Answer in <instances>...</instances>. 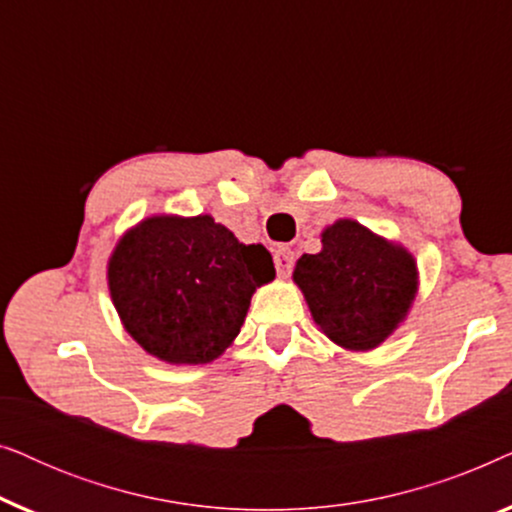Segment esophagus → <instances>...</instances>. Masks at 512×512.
Returning <instances> with one entry per match:
<instances>
[{
  "instance_id": "obj_1",
  "label": "esophagus",
  "mask_w": 512,
  "mask_h": 512,
  "mask_svg": "<svg viewBox=\"0 0 512 512\" xmlns=\"http://www.w3.org/2000/svg\"><path fill=\"white\" fill-rule=\"evenodd\" d=\"M293 251L291 249H277L275 251V265H277V272L279 277H289V272L293 268Z\"/></svg>"
}]
</instances>
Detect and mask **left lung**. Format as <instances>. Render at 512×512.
<instances>
[{
	"mask_svg": "<svg viewBox=\"0 0 512 512\" xmlns=\"http://www.w3.org/2000/svg\"><path fill=\"white\" fill-rule=\"evenodd\" d=\"M314 324L347 352H373L408 319L419 291L415 256L354 219L321 230L319 254L293 268Z\"/></svg>",
	"mask_w": 512,
	"mask_h": 512,
	"instance_id": "1",
	"label": "left lung"
}]
</instances>
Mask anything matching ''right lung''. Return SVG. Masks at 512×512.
<instances>
[{
  "label": "right lung",
  "instance_id": "1",
  "mask_svg": "<svg viewBox=\"0 0 512 512\" xmlns=\"http://www.w3.org/2000/svg\"><path fill=\"white\" fill-rule=\"evenodd\" d=\"M275 279L270 251L244 244L209 214H151L118 237L109 296L153 359L202 366L233 345L251 296Z\"/></svg>",
  "mask_w": 512,
  "mask_h": 512
}]
</instances>
